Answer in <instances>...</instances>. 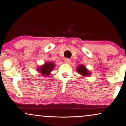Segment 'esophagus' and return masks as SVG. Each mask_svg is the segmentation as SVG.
I'll use <instances>...</instances> for the list:
<instances>
[{
	"label": "esophagus",
	"mask_w": 126,
	"mask_h": 126,
	"mask_svg": "<svg viewBox=\"0 0 126 126\" xmlns=\"http://www.w3.org/2000/svg\"><path fill=\"white\" fill-rule=\"evenodd\" d=\"M64 62L66 63H70L71 62V59L69 58H66L64 59Z\"/></svg>",
	"instance_id": "obj_1"
}]
</instances>
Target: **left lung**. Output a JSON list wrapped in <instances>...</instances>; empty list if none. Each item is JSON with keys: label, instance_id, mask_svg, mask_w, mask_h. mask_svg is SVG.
Returning <instances> with one entry per match:
<instances>
[{"label": "left lung", "instance_id": "1", "mask_svg": "<svg viewBox=\"0 0 126 126\" xmlns=\"http://www.w3.org/2000/svg\"><path fill=\"white\" fill-rule=\"evenodd\" d=\"M77 70L79 73L81 75L84 76H87L90 75V73H89V71L87 70V69L84 65H80L77 69Z\"/></svg>", "mask_w": 126, "mask_h": 126}]
</instances>
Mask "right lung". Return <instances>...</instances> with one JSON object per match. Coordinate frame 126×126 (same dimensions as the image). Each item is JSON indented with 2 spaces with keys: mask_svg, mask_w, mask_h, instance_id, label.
I'll use <instances>...</instances> for the list:
<instances>
[{
  "mask_svg": "<svg viewBox=\"0 0 126 126\" xmlns=\"http://www.w3.org/2000/svg\"><path fill=\"white\" fill-rule=\"evenodd\" d=\"M54 64H53L52 63H45V64H44L43 66H41L39 67V72L42 73V75L45 76H48L50 73L53 70V68L54 67Z\"/></svg>",
  "mask_w": 126,
  "mask_h": 126,
  "instance_id": "add662e5",
  "label": "right lung"
}]
</instances>
